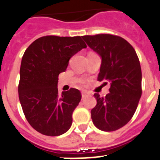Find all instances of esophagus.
Instances as JSON below:
<instances>
[{
  "instance_id": "34e87169",
  "label": "esophagus",
  "mask_w": 160,
  "mask_h": 160,
  "mask_svg": "<svg viewBox=\"0 0 160 160\" xmlns=\"http://www.w3.org/2000/svg\"><path fill=\"white\" fill-rule=\"evenodd\" d=\"M81 95H82V98H86L88 96V93L86 92H81Z\"/></svg>"
}]
</instances>
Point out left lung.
I'll list each match as a JSON object with an SVG mask.
<instances>
[{
    "label": "left lung",
    "mask_w": 160,
    "mask_h": 160,
    "mask_svg": "<svg viewBox=\"0 0 160 160\" xmlns=\"http://www.w3.org/2000/svg\"><path fill=\"white\" fill-rule=\"evenodd\" d=\"M82 38L101 57L97 80L110 83V93L105 97L94 94L97 103L91 111L92 122L101 131L118 130L130 121L142 94L137 54L126 40L118 36L98 34Z\"/></svg>",
    "instance_id": "8db88e82"
}]
</instances>
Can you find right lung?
<instances>
[{
	"label": "right lung",
	"mask_w": 160,
	"mask_h": 160,
	"mask_svg": "<svg viewBox=\"0 0 160 160\" xmlns=\"http://www.w3.org/2000/svg\"><path fill=\"white\" fill-rule=\"evenodd\" d=\"M87 48L80 37L46 36L25 50L20 69L19 100L27 120L36 131L49 136L65 133L71 128L72 112L81 100L78 89L58 95V76L68 61Z\"/></svg>",
	"instance_id": "right-lung-1"
}]
</instances>
